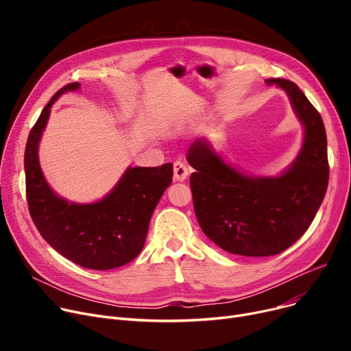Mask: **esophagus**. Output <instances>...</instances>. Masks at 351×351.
Instances as JSON below:
<instances>
[{
    "mask_svg": "<svg viewBox=\"0 0 351 351\" xmlns=\"http://www.w3.org/2000/svg\"><path fill=\"white\" fill-rule=\"evenodd\" d=\"M189 175L188 163L182 159H178L173 162V176L176 180H185Z\"/></svg>",
    "mask_w": 351,
    "mask_h": 351,
    "instance_id": "1",
    "label": "esophagus"
}]
</instances>
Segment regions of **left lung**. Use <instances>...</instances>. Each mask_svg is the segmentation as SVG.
<instances>
[{
  "label": "left lung",
  "instance_id": "1",
  "mask_svg": "<svg viewBox=\"0 0 351 351\" xmlns=\"http://www.w3.org/2000/svg\"><path fill=\"white\" fill-rule=\"evenodd\" d=\"M283 88L304 125L303 147L278 178H249L220 159L202 141L191 145L188 162L193 208L204 233L223 250L250 257L279 254L311 225L328 185L327 136L319 110L291 81Z\"/></svg>",
  "mask_w": 351,
  "mask_h": 351
}]
</instances>
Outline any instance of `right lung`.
Listing matches in <instances>:
<instances>
[{"label":"right lung","instance_id":"add662e5","mask_svg":"<svg viewBox=\"0 0 351 351\" xmlns=\"http://www.w3.org/2000/svg\"><path fill=\"white\" fill-rule=\"evenodd\" d=\"M78 88V82L62 86L28 135L24 156L28 209L36 229L60 254L85 269L109 270L141 253L152 213L172 183L173 166L129 168L117 188L97 204H68L55 195L41 172L38 142L52 104L64 92Z\"/></svg>","mask_w":351,"mask_h":351}]
</instances>
